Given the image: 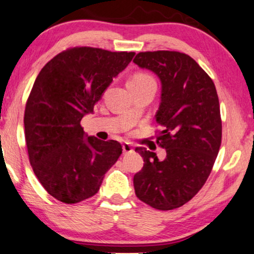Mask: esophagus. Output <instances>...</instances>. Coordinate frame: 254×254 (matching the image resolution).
<instances>
[{
	"mask_svg": "<svg viewBox=\"0 0 254 254\" xmlns=\"http://www.w3.org/2000/svg\"><path fill=\"white\" fill-rule=\"evenodd\" d=\"M123 150H124V154H131V152H134V149L129 143H124Z\"/></svg>",
	"mask_w": 254,
	"mask_h": 254,
	"instance_id": "esophagus-1",
	"label": "esophagus"
}]
</instances>
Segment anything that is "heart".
<instances>
[{"label": "heart", "mask_w": 254, "mask_h": 254, "mask_svg": "<svg viewBox=\"0 0 254 254\" xmlns=\"http://www.w3.org/2000/svg\"><path fill=\"white\" fill-rule=\"evenodd\" d=\"M151 82H155V81L150 75L144 74V72H137V74L133 75L129 78V81H128V86H129V88H136V86L145 85Z\"/></svg>", "instance_id": "heart-1"}]
</instances>
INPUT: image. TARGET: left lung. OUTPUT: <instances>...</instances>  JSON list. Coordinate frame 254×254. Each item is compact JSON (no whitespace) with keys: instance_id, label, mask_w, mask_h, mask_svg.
Listing matches in <instances>:
<instances>
[{"instance_id":"left-lung-1","label":"left lung","mask_w":254,"mask_h":254,"mask_svg":"<svg viewBox=\"0 0 254 254\" xmlns=\"http://www.w3.org/2000/svg\"><path fill=\"white\" fill-rule=\"evenodd\" d=\"M158 76L161 104L156 121L161 126L156 152L136 148L143 168L134 176L135 194L155 209L182 207L204 185L222 140L220 103L214 82L190 55L173 51L141 52L133 60Z\"/></svg>"}]
</instances>
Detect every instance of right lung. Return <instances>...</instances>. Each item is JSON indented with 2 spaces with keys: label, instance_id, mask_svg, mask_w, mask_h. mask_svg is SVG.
<instances>
[{
  "label": "right lung",
  "instance_id": "add662e5",
  "mask_svg": "<svg viewBox=\"0 0 254 254\" xmlns=\"http://www.w3.org/2000/svg\"><path fill=\"white\" fill-rule=\"evenodd\" d=\"M134 55L69 48L47 62L34 81L24 113L29 159L44 189L61 202L77 203L95 195L123 154L118 141L85 135L81 120L93 112Z\"/></svg>",
  "mask_w": 254,
  "mask_h": 254
}]
</instances>
